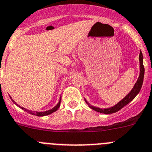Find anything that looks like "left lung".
<instances>
[{
  "mask_svg": "<svg viewBox=\"0 0 152 152\" xmlns=\"http://www.w3.org/2000/svg\"><path fill=\"white\" fill-rule=\"evenodd\" d=\"M140 76H139V78H138L137 81L136 83H135L134 87L132 89L131 91L130 92V93H128L127 95L121 100V101H120L117 105H114L113 107H111V108H96V107H93L92 105H90V104L87 102V101L85 102L88 104L89 106L93 109L94 111H98V112H100V113H103V114H112V113H115L117 111H118L119 110L121 109L123 107H124L125 105H127L128 103H130V102L136 96L138 93H140V90L142 88V83H143V78H144V74H145V69H144V65H143V56H142V53L140 51Z\"/></svg>",
  "mask_w": 152,
  "mask_h": 152,
  "instance_id": "1",
  "label": "left lung"
}]
</instances>
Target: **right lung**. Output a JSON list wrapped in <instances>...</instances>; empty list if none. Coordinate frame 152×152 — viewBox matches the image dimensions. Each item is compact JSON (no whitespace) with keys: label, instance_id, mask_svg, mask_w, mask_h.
<instances>
[{"label":"right lung","instance_id":"obj_1","mask_svg":"<svg viewBox=\"0 0 152 152\" xmlns=\"http://www.w3.org/2000/svg\"><path fill=\"white\" fill-rule=\"evenodd\" d=\"M11 98V97H10ZM60 100H61V98H60ZM12 101L14 102L15 104H16L17 106H19V108H21L22 109L25 110V111H26L28 112V113L29 114H31V115H36V116H39V117H41V116H46V115H50V114H52L53 112H54V111H57V109L59 108V106H60V101L59 102V103L57 104L56 105L54 108H53L52 109L50 110H48V111H41V112H39V111H36V112H34V111H29V110H27L26 109V108H22V107H21L20 105H19L18 104H16V102H15V101H13V100L12 99Z\"/></svg>","mask_w":152,"mask_h":152}]
</instances>
